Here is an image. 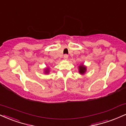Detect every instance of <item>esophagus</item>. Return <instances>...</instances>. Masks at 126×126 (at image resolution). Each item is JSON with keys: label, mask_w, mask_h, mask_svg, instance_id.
<instances>
[{"label": "esophagus", "mask_w": 126, "mask_h": 126, "mask_svg": "<svg viewBox=\"0 0 126 126\" xmlns=\"http://www.w3.org/2000/svg\"><path fill=\"white\" fill-rule=\"evenodd\" d=\"M63 58H64V60H67L68 59V55L67 54H64V56H63Z\"/></svg>", "instance_id": "obj_1"}]
</instances>
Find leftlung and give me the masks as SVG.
<instances>
[{
  "instance_id": "obj_1",
  "label": "left lung",
  "mask_w": 126,
  "mask_h": 126,
  "mask_svg": "<svg viewBox=\"0 0 126 126\" xmlns=\"http://www.w3.org/2000/svg\"><path fill=\"white\" fill-rule=\"evenodd\" d=\"M86 72V67L84 66L83 64L80 65L79 66V72L80 74L81 75H84Z\"/></svg>"
}]
</instances>
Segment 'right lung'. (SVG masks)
I'll use <instances>...</instances> for the list:
<instances>
[{"mask_svg":"<svg viewBox=\"0 0 126 126\" xmlns=\"http://www.w3.org/2000/svg\"><path fill=\"white\" fill-rule=\"evenodd\" d=\"M45 73L46 74H47L48 73V72H49V69H48V68H46V69H45Z\"/></svg>","mask_w":126,"mask_h":126,"instance_id":"right-lung-1","label":"right lung"}]
</instances>
